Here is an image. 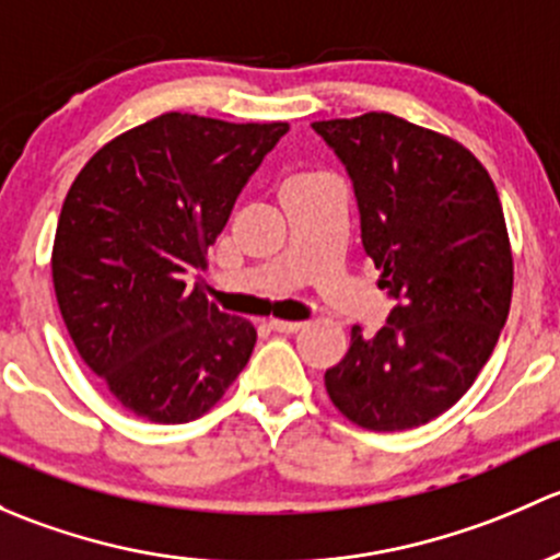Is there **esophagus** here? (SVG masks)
<instances>
[{"instance_id":"1","label":"esophagus","mask_w":560,"mask_h":560,"mask_svg":"<svg viewBox=\"0 0 560 560\" xmlns=\"http://www.w3.org/2000/svg\"><path fill=\"white\" fill-rule=\"evenodd\" d=\"M302 326L304 323H299V320H269V328L278 334H296Z\"/></svg>"}]
</instances>
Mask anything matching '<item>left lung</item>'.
<instances>
[{
	"label": "left lung",
	"instance_id": "obj_1",
	"mask_svg": "<svg viewBox=\"0 0 560 560\" xmlns=\"http://www.w3.org/2000/svg\"><path fill=\"white\" fill-rule=\"evenodd\" d=\"M353 183L361 245L394 310L326 369L345 418L405 431L451 409L510 315L512 253L491 175L464 145L390 113L315 120Z\"/></svg>",
	"mask_w": 560,
	"mask_h": 560
}]
</instances>
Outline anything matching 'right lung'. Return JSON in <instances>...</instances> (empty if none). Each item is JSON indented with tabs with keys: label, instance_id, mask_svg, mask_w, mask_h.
I'll return each mask as SVG.
<instances>
[{
	"label": "right lung",
	"instance_id": "add662e5",
	"mask_svg": "<svg viewBox=\"0 0 560 560\" xmlns=\"http://www.w3.org/2000/svg\"><path fill=\"white\" fill-rule=\"evenodd\" d=\"M288 124L166 113L107 142L61 207L54 288L80 359L126 409L188 423L237 380L250 320L207 302L186 275Z\"/></svg>",
	"mask_w": 560,
	"mask_h": 560
}]
</instances>
